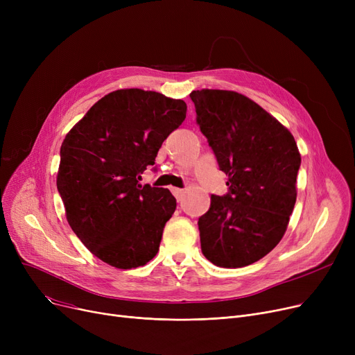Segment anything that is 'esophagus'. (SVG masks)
Instances as JSON below:
<instances>
[{
	"mask_svg": "<svg viewBox=\"0 0 355 355\" xmlns=\"http://www.w3.org/2000/svg\"><path fill=\"white\" fill-rule=\"evenodd\" d=\"M184 190L182 189H173V194L175 196V198L178 200V201H181L182 200V197H184Z\"/></svg>",
	"mask_w": 355,
	"mask_h": 355,
	"instance_id": "esophagus-1",
	"label": "esophagus"
}]
</instances>
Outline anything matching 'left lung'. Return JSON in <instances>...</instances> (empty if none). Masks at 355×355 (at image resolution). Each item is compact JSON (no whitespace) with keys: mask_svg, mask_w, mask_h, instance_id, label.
<instances>
[{"mask_svg":"<svg viewBox=\"0 0 355 355\" xmlns=\"http://www.w3.org/2000/svg\"><path fill=\"white\" fill-rule=\"evenodd\" d=\"M197 123L229 180L198 218L201 252L220 268H243L284 237L296 201L301 154L289 130L233 90H193Z\"/></svg>","mask_w":355,"mask_h":355,"instance_id":"8db88e82","label":"left lung"}]
</instances>
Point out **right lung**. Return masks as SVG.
Returning <instances> with one entry per match:
<instances>
[{"label":"right lung","mask_w":355,"mask_h":355,"mask_svg":"<svg viewBox=\"0 0 355 355\" xmlns=\"http://www.w3.org/2000/svg\"><path fill=\"white\" fill-rule=\"evenodd\" d=\"M185 114L181 99L121 89L98 101L66 135L58 190L71 230L105 263L132 269L158 253L177 201L170 190L139 180Z\"/></svg>","instance_id":"obj_1"}]
</instances>
